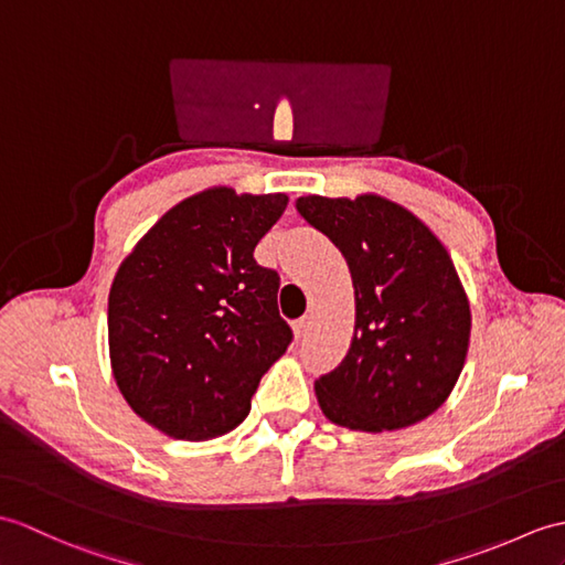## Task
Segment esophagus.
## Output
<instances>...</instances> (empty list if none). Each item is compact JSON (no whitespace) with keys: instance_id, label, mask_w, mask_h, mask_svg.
Returning <instances> with one entry per match:
<instances>
[{"instance_id":"obj_1","label":"esophagus","mask_w":565,"mask_h":565,"mask_svg":"<svg viewBox=\"0 0 565 565\" xmlns=\"http://www.w3.org/2000/svg\"><path fill=\"white\" fill-rule=\"evenodd\" d=\"M310 327H312V318H310V315H306V318H300V320L294 324L296 339H303V337L310 332Z\"/></svg>"}]
</instances>
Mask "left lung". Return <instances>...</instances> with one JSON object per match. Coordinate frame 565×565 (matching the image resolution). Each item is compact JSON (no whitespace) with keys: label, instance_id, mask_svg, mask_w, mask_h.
<instances>
[{"label":"left lung","instance_id":"8db88e82","mask_svg":"<svg viewBox=\"0 0 565 565\" xmlns=\"http://www.w3.org/2000/svg\"><path fill=\"white\" fill-rule=\"evenodd\" d=\"M296 209L344 255L356 300L344 361L315 380L324 418L365 433L424 422L450 397L469 349V298L450 253L383 194H308Z\"/></svg>","mask_w":565,"mask_h":565}]
</instances>
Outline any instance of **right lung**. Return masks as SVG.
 Wrapping results in <instances>:
<instances>
[{
  "label": "right lung",
  "mask_w": 565,
  "mask_h": 565,
  "mask_svg": "<svg viewBox=\"0 0 565 565\" xmlns=\"http://www.w3.org/2000/svg\"><path fill=\"white\" fill-rule=\"evenodd\" d=\"M288 204L284 192L206 188L153 223L108 296L110 371L132 412L175 440L226 436L291 342L279 274L253 253Z\"/></svg>",
  "instance_id": "obj_1"
}]
</instances>
